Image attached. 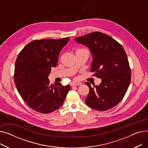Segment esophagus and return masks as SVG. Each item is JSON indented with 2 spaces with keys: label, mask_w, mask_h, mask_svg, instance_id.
I'll return each mask as SVG.
<instances>
[{
  "label": "esophagus",
  "mask_w": 148,
  "mask_h": 148,
  "mask_svg": "<svg viewBox=\"0 0 148 148\" xmlns=\"http://www.w3.org/2000/svg\"><path fill=\"white\" fill-rule=\"evenodd\" d=\"M71 86H79V85H80L81 83H74V82H72L71 83Z\"/></svg>",
  "instance_id": "1"
}]
</instances>
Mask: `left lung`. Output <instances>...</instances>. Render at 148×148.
Returning a JSON list of instances; mask_svg holds the SVG:
<instances>
[{
	"label": "left lung",
	"instance_id": "obj_1",
	"mask_svg": "<svg viewBox=\"0 0 148 148\" xmlns=\"http://www.w3.org/2000/svg\"><path fill=\"white\" fill-rule=\"evenodd\" d=\"M75 41L85 45L92 54L90 71L102 82L91 88L86 104L98 111H105L118 104L125 96L131 81V69L123 47L107 34L94 32L77 37Z\"/></svg>",
	"mask_w": 148,
	"mask_h": 148
}]
</instances>
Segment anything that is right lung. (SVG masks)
I'll use <instances>...</instances> for the list:
<instances>
[{
	"label": "right lung",
	"mask_w": 148,
	"mask_h": 148,
	"mask_svg": "<svg viewBox=\"0 0 148 148\" xmlns=\"http://www.w3.org/2000/svg\"><path fill=\"white\" fill-rule=\"evenodd\" d=\"M69 38L34 40L20 52L15 64L14 82L27 105L41 113H49L64 103L69 85L50 84L51 67L58 64L59 54Z\"/></svg>",
	"instance_id": "add662e5"
}]
</instances>
